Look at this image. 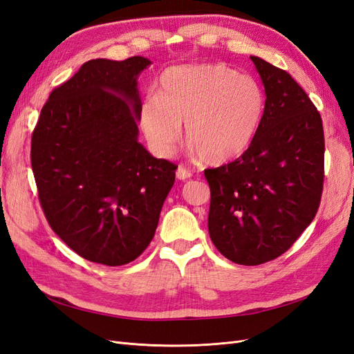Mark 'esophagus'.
<instances>
[{
    "instance_id": "1",
    "label": "esophagus",
    "mask_w": 354,
    "mask_h": 354,
    "mask_svg": "<svg viewBox=\"0 0 354 354\" xmlns=\"http://www.w3.org/2000/svg\"><path fill=\"white\" fill-rule=\"evenodd\" d=\"M176 176H177L178 180H189V178L192 177V173H190V171H189L187 168H185V167H178Z\"/></svg>"
}]
</instances>
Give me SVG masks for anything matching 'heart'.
<instances>
[{"label":"heart","instance_id":"heart-1","mask_svg":"<svg viewBox=\"0 0 354 354\" xmlns=\"http://www.w3.org/2000/svg\"><path fill=\"white\" fill-rule=\"evenodd\" d=\"M261 85L221 63L167 71L158 94L143 100L140 127L156 152L168 155L185 125L186 145L208 165L241 156L263 120Z\"/></svg>","mask_w":354,"mask_h":354}]
</instances>
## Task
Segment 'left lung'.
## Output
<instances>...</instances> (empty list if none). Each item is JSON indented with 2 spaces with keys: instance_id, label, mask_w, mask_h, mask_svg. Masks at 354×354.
<instances>
[{
  "instance_id": "obj_1",
  "label": "left lung",
  "mask_w": 354,
  "mask_h": 354,
  "mask_svg": "<svg viewBox=\"0 0 354 354\" xmlns=\"http://www.w3.org/2000/svg\"><path fill=\"white\" fill-rule=\"evenodd\" d=\"M266 88L263 120L233 162L203 171L208 232L230 261L257 266L286 252L313 221L325 177L322 118L286 71L251 56Z\"/></svg>"
}]
</instances>
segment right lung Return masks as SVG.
<instances>
[{
    "label": "right lung",
    "instance_id": "right-lung-1",
    "mask_svg": "<svg viewBox=\"0 0 354 354\" xmlns=\"http://www.w3.org/2000/svg\"><path fill=\"white\" fill-rule=\"evenodd\" d=\"M151 62L95 59L51 91L30 138L44 216L82 259L122 266L155 236L177 165L137 142V75ZM125 100L133 104L131 110Z\"/></svg>",
    "mask_w": 354,
    "mask_h": 354
}]
</instances>
